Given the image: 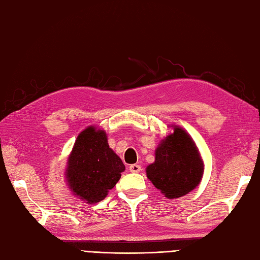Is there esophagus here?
<instances>
[{"label": "esophagus", "instance_id": "esophagus-1", "mask_svg": "<svg viewBox=\"0 0 260 260\" xmlns=\"http://www.w3.org/2000/svg\"><path fill=\"white\" fill-rule=\"evenodd\" d=\"M141 170H142V168L139 164H132L129 167V171L132 173H139V172H141Z\"/></svg>", "mask_w": 260, "mask_h": 260}]
</instances>
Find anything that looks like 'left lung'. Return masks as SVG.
<instances>
[{
  "label": "left lung",
  "mask_w": 260,
  "mask_h": 260,
  "mask_svg": "<svg viewBox=\"0 0 260 260\" xmlns=\"http://www.w3.org/2000/svg\"><path fill=\"white\" fill-rule=\"evenodd\" d=\"M202 173L203 163L194 142L180 127L162 141L155 162L146 169L147 178L169 199L187 194L200 183Z\"/></svg>",
  "instance_id": "left-lung-1"
}]
</instances>
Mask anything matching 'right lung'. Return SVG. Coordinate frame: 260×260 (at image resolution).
Segmentation results:
<instances>
[{
	"instance_id": "add662e5",
	"label": "right lung",
	"mask_w": 260,
	"mask_h": 260,
	"mask_svg": "<svg viewBox=\"0 0 260 260\" xmlns=\"http://www.w3.org/2000/svg\"><path fill=\"white\" fill-rule=\"evenodd\" d=\"M124 170L121 159L108 146L106 133L90 126L77 137L69 156L67 180L77 197L95 203L104 200Z\"/></svg>"
}]
</instances>
